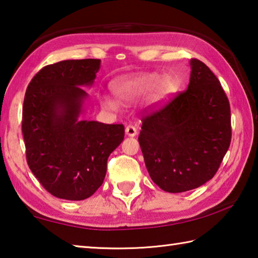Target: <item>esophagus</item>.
<instances>
[{
	"instance_id": "obj_1",
	"label": "esophagus",
	"mask_w": 258,
	"mask_h": 258,
	"mask_svg": "<svg viewBox=\"0 0 258 258\" xmlns=\"http://www.w3.org/2000/svg\"><path fill=\"white\" fill-rule=\"evenodd\" d=\"M125 133H126V135H127V137H135V135L138 134V130H137V127H135V126H133V125H128V126H126V128H125Z\"/></svg>"
}]
</instances>
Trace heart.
<instances>
[{"mask_svg": "<svg viewBox=\"0 0 258 258\" xmlns=\"http://www.w3.org/2000/svg\"><path fill=\"white\" fill-rule=\"evenodd\" d=\"M114 91L119 101L132 104L148 97L153 92L154 101H161L176 91V83L170 78H163L158 73H142L119 79L114 84ZM119 101L110 97H104L101 104L107 109L117 110Z\"/></svg>", "mask_w": 258, "mask_h": 258, "instance_id": "b5f03b06", "label": "heart"}]
</instances>
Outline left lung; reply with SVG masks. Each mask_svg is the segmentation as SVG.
<instances>
[{
	"label": "left lung",
	"instance_id": "obj_1",
	"mask_svg": "<svg viewBox=\"0 0 258 258\" xmlns=\"http://www.w3.org/2000/svg\"><path fill=\"white\" fill-rule=\"evenodd\" d=\"M188 88L142 117L139 135L154 184L181 193L212 179L231 142L228 97L213 72L191 58Z\"/></svg>",
	"mask_w": 258,
	"mask_h": 258
}]
</instances>
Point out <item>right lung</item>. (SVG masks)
Listing matches in <instances>:
<instances>
[{"mask_svg":"<svg viewBox=\"0 0 258 258\" xmlns=\"http://www.w3.org/2000/svg\"><path fill=\"white\" fill-rule=\"evenodd\" d=\"M100 59L47 65L28 84L22 107L26 158L32 174L55 198L81 201L104 182L109 154L124 140L123 124L80 120Z\"/></svg>","mask_w":258,"mask_h":258,"instance_id":"right-lung-1","label":"right lung"}]
</instances>
